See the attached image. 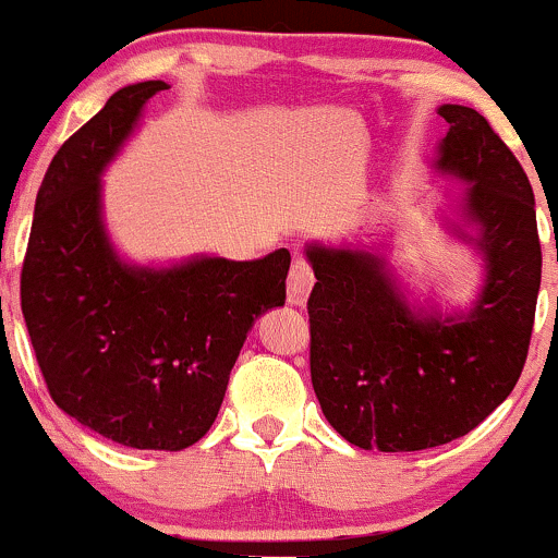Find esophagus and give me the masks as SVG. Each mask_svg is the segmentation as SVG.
<instances>
[{"label":"esophagus","mask_w":558,"mask_h":558,"mask_svg":"<svg viewBox=\"0 0 558 558\" xmlns=\"http://www.w3.org/2000/svg\"><path fill=\"white\" fill-rule=\"evenodd\" d=\"M312 286H315V272L304 257L291 262V272H288V304L301 306L310 296Z\"/></svg>","instance_id":"esophagus-1"}]
</instances>
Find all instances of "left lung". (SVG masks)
<instances>
[{"mask_svg": "<svg viewBox=\"0 0 558 558\" xmlns=\"http://www.w3.org/2000/svg\"><path fill=\"white\" fill-rule=\"evenodd\" d=\"M438 170L472 183L488 278L470 315L409 310L369 252L310 246L312 386L328 422L364 451H422L483 422L520 380L541 291L533 185L477 110L444 105Z\"/></svg>", "mask_w": 558, "mask_h": 558, "instance_id": "8db88e82", "label": "left lung"}]
</instances>
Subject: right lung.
I'll return each mask as SVG.
<instances>
[{"instance_id":"1","label":"right lung","mask_w":558,"mask_h":558,"mask_svg":"<svg viewBox=\"0 0 558 558\" xmlns=\"http://www.w3.org/2000/svg\"><path fill=\"white\" fill-rule=\"evenodd\" d=\"M162 81L120 88L60 146L36 194L21 306L57 407L131 448L181 451L207 435L254 319L286 304L288 248L128 267L99 217V175Z\"/></svg>"}]
</instances>
